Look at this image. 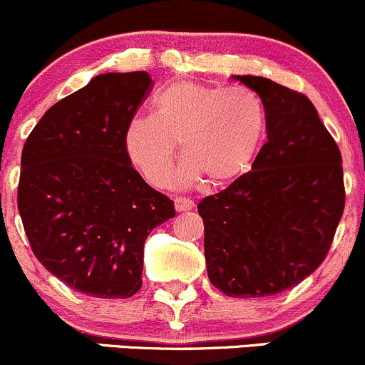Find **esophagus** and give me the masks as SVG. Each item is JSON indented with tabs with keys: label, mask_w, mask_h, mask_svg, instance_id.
Returning a JSON list of instances; mask_svg holds the SVG:
<instances>
[{
	"label": "esophagus",
	"mask_w": 365,
	"mask_h": 365,
	"mask_svg": "<svg viewBox=\"0 0 365 365\" xmlns=\"http://www.w3.org/2000/svg\"><path fill=\"white\" fill-rule=\"evenodd\" d=\"M174 205L178 212H184V210H191L195 207L193 200L186 198V197H178L174 200Z\"/></svg>",
	"instance_id": "1"
}]
</instances>
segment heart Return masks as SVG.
Returning <instances> with one entry per match:
<instances>
[{
	"mask_svg": "<svg viewBox=\"0 0 365 365\" xmlns=\"http://www.w3.org/2000/svg\"><path fill=\"white\" fill-rule=\"evenodd\" d=\"M264 134L266 109L252 90L175 81L156 93L155 115L128 121L125 148L155 186L170 179L178 143L186 160L175 182L226 186L250 170Z\"/></svg>",
	"mask_w": 365,
	"mask_h": 365,
	"instance_id": "heart-1",
	"label": "heart"
}]
</instances>
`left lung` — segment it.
Instances as JSON below:
<instances>
[{
	"label": "left lung",
	"instance_id": "8db88e82",
	"mask_svg": "<svg viewBox=\"0 0 365 365\" xmlns=\"http://www.w3.org/2000/svg\"><path fill=\"white\" fill-rule=\"evenodd\" d=\"M259 96L268 140L252 168L198 203L209 280L231 297L275 296L322 264L344 209L341 153L303 93L233 76Z\"/></svg>",
	"mask_w": 365,
	"mask_h": 365
}]
</instances>
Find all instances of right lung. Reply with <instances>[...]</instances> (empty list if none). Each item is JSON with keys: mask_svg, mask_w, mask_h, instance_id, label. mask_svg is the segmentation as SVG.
Here are the masks:
<instances>
[{"mask_svg": "<svg viewBox=\"0 0 365 365\" xmlns=\"http://www.w3.org/2000/svg\"><path fill=\"white\" fill-rule=\"evenodd\" d=\"M151 88L146 71L99 74L53 104L22 150L17 205L31 249L87 296H134L148 235L175 215L125 148V128Z\"/></svg>", "mask_w": 365, "mask_h": 365, "instance_id": "obj_1", "label": "right lung"}]
</instances>
